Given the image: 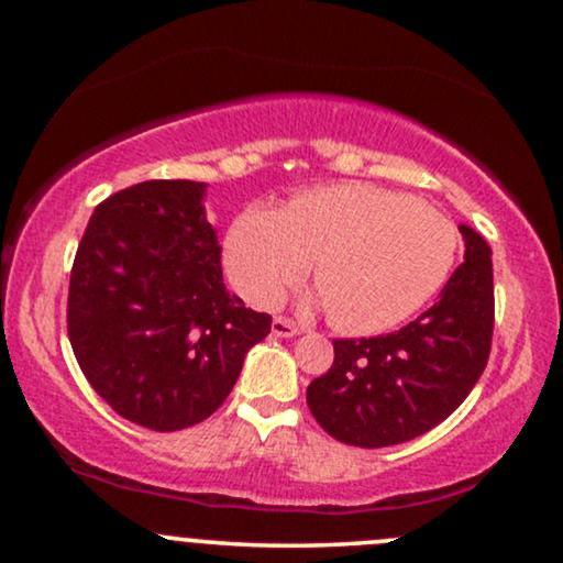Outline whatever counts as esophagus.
I'll use <instances>...</instances> for the list:
<instances>
[{"label":"esophagus","mask_w":563,"mask_h":563,"mask_svg":"<svg viewBox=\"0 0 563 563\" xmlns=\"http://www.w3.org/2000/svg\"><path fill=\"white\" fill-rule=\"evenodd\" d=\"M272 333L276 338H295V335L302 333V325H297V322H291L287 318H274Z\"/></svg>","instance_id":"1"}]
</instances>
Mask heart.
I'll use <instances>...</instances> for the list:
<instances>
[{
	"label": "heart",
	"mask_w": 563,
	"mask_h": 563,
	"mask_svg": "<svg viewBox=\"0 0 563 563\" xmlns=\"http://www.w3.org/2000/svg\"><path fill=\"white\" fill-rule=\"evenodd\" d=\"M453 222L433 207L366 181L312 187L282 205H251L225 235L238 291L272 307L307 272L314 305L351 333H379L418 312L456 261Z\"/></svg>",
	"instance_id": "1"
}]
</instances>
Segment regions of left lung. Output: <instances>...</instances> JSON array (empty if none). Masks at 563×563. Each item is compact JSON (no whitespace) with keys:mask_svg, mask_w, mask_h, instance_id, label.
<instances>
[{"mask_svg":"<svg viewBox=\"0 0 563 563\" xmlns=\"http://www.w3.org/2000/svg\"><path fill=\"white\" fill-rule=\"evenodd\" d=\"M464 264L438 302L389 335L333 341L328 374L307 387L320 428L341 443L382 449L412 441L464 402L487 366L495 328L492 249L459 225Z\"/></svg>","mask_w":563,"mask_h":563,"instance_id":"1","label":"left lung"}]
</instances>
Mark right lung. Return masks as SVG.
Returning a JSON list of instances; mask_svg holds the SVG:
<instances>
[{"instance_id": "1", "label": "right lung", "mask_w": 563, "mask_h": 563, "mask_svg": "<svg viewBox=\"0 0 563 563\" xmlns=\"http://www.w3.org/2000/svg\"><path fill=\"white\" fill-rule=\"evenodd\" d=\"M205 181L158 179L97 205L68 287V341L114 412L168 433L225 402L272 318L222 284Z\"/></svg>"}]
</instances>
